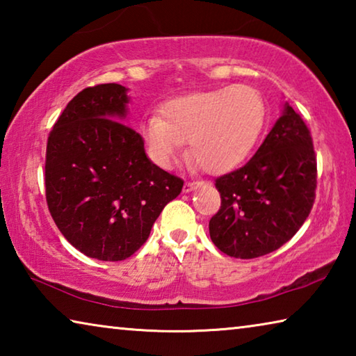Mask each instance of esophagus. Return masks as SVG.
I'll return each instance as SVG.
<instances>
[{
    "label": "esophagus",
    "mask_w": 356,
    "mask_h": 356,
    "mask_svg": "<svg viewBox=\"0 0 356 356\" xmlns=\"http://www.w3.org/2000/svg\"><path fill=\"white\" fill-rule=\"evenodd\" d=\"M202 184H204L202 180H190V182H185L184 191H185V193H190V191L195 190L196 186H200V185H202Z\"/></svg>",
    "instance_id": "34e87169"
}]
</instances>
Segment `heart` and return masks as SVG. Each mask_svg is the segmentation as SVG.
Instances as JSON below:
<instances>
[{"instance_id":"heart-1","label":"heart","mask_w":356,"mask_h":356,"mask_svg":"<svg viewBox=\"0 0 356 356\" xmlns=\"http://www.w3.org/2000/svg\"><path fill=\"white\" fill-rule=\"evenodd\" d=\"M265 104L246 84L174 99L161 106V118L141 125L147 154L156 165L171 168L188 141L191 159L207 172H225L248 156L261 134Z\"/></svg>"}]
</instances>
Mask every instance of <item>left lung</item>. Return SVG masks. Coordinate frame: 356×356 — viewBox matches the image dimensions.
<instances>
[{"mask_svg":"<svg viewBox=\"0 0 356 356\" xmlns=\"http://www.w3.org/2000/svg\"><path fill=\"white\" fill-rule=\"evenodd\" d=\"M221 207L209 221L225 254L254 259L289 242L312 209L317 160L311 131L286 104L251 160L215 180Z\"/></svg>","mask_w":356,"mask_h":356,"instance_id":"1","label":"left lung"}]
</instances>
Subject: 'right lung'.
<instances>
[{
  "instance_id": "obj_1",
  "label": "right lung",
  "mask_w": 356,
  "mask_h": 356,
  "mask_svg": "<svg viewBox=\"0 0 356 356\" xmlns=\"http://www.w3.org/2000/svg\"><path fill=\"white\" fill-rule=\"evenodd\" d=\"M127 104V89L116 83L83 89L47 141L51 218L70 245L99 261H124L140 250L184 186L147 159L140 134L116 120Z\"/></svg>"
}]
</instances>
